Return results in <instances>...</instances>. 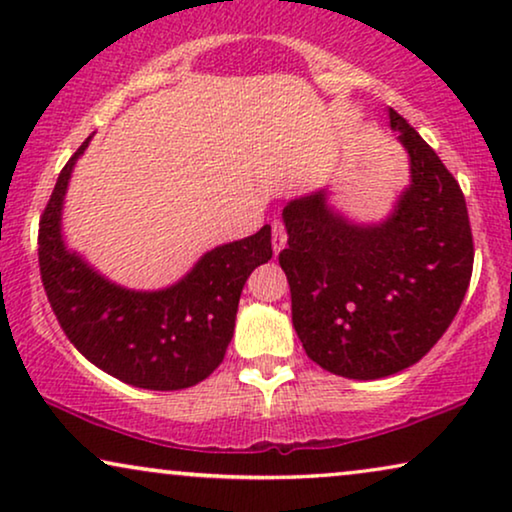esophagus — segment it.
Returning a JSON list of instances; mask_svg holds the SVG:
<instances>
[{
  "mask_svg": "<svg viewBox=\"0 0 512 512\" xmlns=\"http://www.w3.org/2000/svg\"><path fill=\"white\" fill-rule=\"evenodd\" d=\"M284 244H286V228L282 221L275 219L272 221V251H275V256L284 249Z\"/></svg>",
  "mask_w": 512,
  "mask_h": 512,
  "instance_id": "34e87169",
  "label": "esophagus"
}]
</instances>
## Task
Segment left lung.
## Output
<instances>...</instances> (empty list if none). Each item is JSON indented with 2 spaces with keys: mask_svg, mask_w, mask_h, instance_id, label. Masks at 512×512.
Returning <instances> with one entry per match:
<instances>
[{
  "mask_svg": "<svg viewBox=\"0 0 512 512\" xmlns=\"http://www.w3.org/2000/svg\"><path fill=\"white\" fill-rule=\"evenodd\" d=\"M412 184L380 226L333 214L324 191L284 207L279 265L305 354L328 373L377 380L410 368L443 338L473 275V233L459 181L389 109Z\"/></svg>",
  "mask_w": 512,
  "mask_h": 512,
  "instance_id": "left-lung-1",
  "label": "left lung"
}]
</instances>
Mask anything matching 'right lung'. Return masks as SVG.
Returning a JSON list of instances; mask_svg holds the SVG:
<instances>
[{
    "mask_svg": "<svg viewBox=\"0 0 512 512\" xmlns=\"http://www.w3.org/2000/svg\"><path fill=\"white\" fill-rule=\"evenodd\" d=\"M88 142L62 167L39 219V272L48 303L69 342L104 373L153 391L193 387L226 356L242 286L272 258L270 226L212 249L170 289H121L69 254L60 237L69 174Z\"/></svg>",
    "mask_w": 512,
    "mask_h": 512,
    "instance_id": "1",
    "label": "right lung"
}]
</instances>
